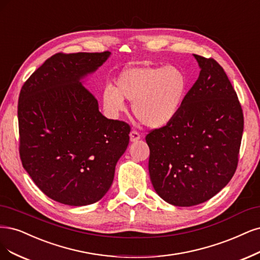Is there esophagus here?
Masks as SVG:
<instances>
[{
  "label": "esophagus",
  "instance_id": "obj_1",
  "mask_svg": "<svg viewBox=\"0 0 260 260\" xmlns=\"http://www.w3.org/2000/svg\"><path fill=\"white\" fill-rule=\"evenodd\" d=\"M130 141L131 142H137L138 140H140L141 139V134L137 131V130H132L131 132H130Z\"/></svg>",
  "mask_w": 260,
  "mask_h": 260
}]
</instances>
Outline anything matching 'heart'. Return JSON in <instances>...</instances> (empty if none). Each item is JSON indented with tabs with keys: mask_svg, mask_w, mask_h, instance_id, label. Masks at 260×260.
<instances>
[{
	"mask_svg": "<svg viewBox=\"0 0 260 260\" xmlns=\"http://www.w3.org/2000/svg\"><path fill=\"white\" fill-rule=\"evenodd\" d=\"M116 88L103 92L105 109L118 115L132 101L136 117L149 128H160L180 112L188 89V80L181 69L173 66H138L123 70L116 78Z\"/></svg>",
	"mask_w": 260,
	"mask_h": 260,
	"instance_id": "obj_1",
	"label": "heart"
}]
</instances>
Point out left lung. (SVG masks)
Instances as JSON below:
<instances>
[{
  "label": "left lung",
  "mask_w": 260,
  "mask_h": 260,
  "mask_svg": "<svg viewBox=\"0 0 260 260\" xmlns=\"http://www.w3.org/2000/svg\"><path fill=\"white\" fill-rule=\"evenodd\" d=\"M193 56L200 75L180 112L145 138L151 184L176 207L208 201L229 183L244 128L242 106L221 66L213 58Z\"/></svg>",
  "instance_id": "left-lung-1"
}]
</instances>
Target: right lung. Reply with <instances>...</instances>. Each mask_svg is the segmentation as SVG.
<instances>
[{
    "mask_svg": "<svg viewBox=\"0 0 260 260\" xmlns=\"http://www.w3.org/2000/svg\"><path fill=\"white\" fill-rule=\"evenodd\" d=\"M110 55L58 52L21 87V164L35 185L57 202L82 207L99 201L129 144V123L104 117L93 93L79 82Z\"/></svg>",
    "mask_w": 260,
    "mask_h": 260,
    "instance_id": "right-lung-1",
    "label": "right lung"
}]
</instances>
